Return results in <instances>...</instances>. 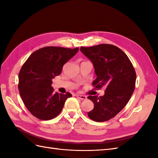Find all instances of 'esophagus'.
Listing matches in <instances>:
<instances>
[{
    "label": "esophagus",
    "mask_w": 158,
    "mask_h": 158,
    "mask_svg": "<svg viewBox=\"0 0 158 158\" xmlns=\"http://www.w3.org/2000/svg\"><path fill=\"white\" fill-rule=\"evenodd\" d=\"M79 98H80L81 100H85L87 99V96H84V95H81V94H77L76 95Z\"/></svg>",
    "instance_id": "esophagus-1"
}]
</instances>
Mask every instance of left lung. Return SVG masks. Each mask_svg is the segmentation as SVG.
Masks as SVG:
<instances>
[{"mask_svg":"<svg viewBox=\"0 0 158 158\" xmlns=\"http://www.w3.org/2000/svg\"><path fill=\"white\" fill-rule=\"evenodd\" d=\"M80 50L94 67L97 77L93 85L96 89L106 88L102 96L88 97L94 104L88 115L95 122H106L118 114L130 100L135 89V70L126 53L115 45L81 47Z\"/></svg>","mask_w":158,"mask_h":158,"instance_id":"obj_1","label":"left lung"}]
</instances>
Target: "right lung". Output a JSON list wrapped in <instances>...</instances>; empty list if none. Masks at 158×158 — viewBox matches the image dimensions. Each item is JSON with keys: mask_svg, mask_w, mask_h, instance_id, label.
I'll return each instance as SVG.
<instances>
[{"mask_svg": "<svg viewBox=\"0 0 158 158\" xmlns=\"http://www.w3.org/2000/svg\"><path fill=\"white\" fill-rule=\"evenodd\" d=\"M79 48L45 47L29 56L19 73L18 89L26 108L32 115L49 120L62 111L71 94L53 92L52 79L60 75L65 63L72 58Z\"/></svg>", "mask_w": 158, "mask_h": 158, "instance_id": "1", "label": "right lung"}]
</instances>
